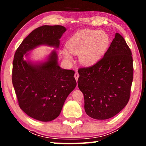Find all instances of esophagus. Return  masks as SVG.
I'll use <instances>...</instances> for the list:
<instances>
[{"instance_id":"obj_1","label":"esophagus","mask_w":146,"mask_h":146,"mask_svg":"<svg viewBox=\"0 0 146 146\" xmlns=\"http://www.w3.org/2000/svg\"><path fill=\"white\" fill-rule=\"evenodd\" d=\"M78 77H79V74H78V73L77 72H76L75 74H74V78H75V79H76V82L78 81Z\"/></svg>"}]
</instances>
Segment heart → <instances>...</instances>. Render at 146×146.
Returning a JSON list of instances; mask_svg holds the SVG:
<instances>
[{
	"instance_id": "1",
	"label": "heart",
	"mask_w": 146,
	"mask_h": 146,
	"mask_svg": "<svg viewBox=\"0 0 146 146\" xmlns=\"http://www.w3.org/2000/svg\"><path fill=\"white\" fill-rule=\"evenodd\" d=\"M109 43V36L105 32L86 30L72 36L66 43V47L70 53L78 54L82 64L92 66L100 60ZM62 55L68 62H72V57L66 51L63 50Z\"/></svg>"
}]
</instances>
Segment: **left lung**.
<instances>
[{"label":"left lung","mask_w":146,"mask_h":146,"mask_svg":"<svg viewBox=\"0 0 146 146\" xmlns=\"http://www.w3.org/2000/svg\"><path fill=\"white\" fill-rule=\"evenodd\" d=\"M78 73V86L84 94L85 111L92 118L109 119L127 105L133 81V59L119 33H115L100 60L81 68Z\"/></svg>","instance_id":"left-lung-1"}]
</instances>
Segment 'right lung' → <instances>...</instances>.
I'll return each instance as SVG.
<instances>
[{"label":"right lung","mask_w":146,"mask_h":146,"mask_svg":"<svg viewBox=\"0 0 146 146\" xmlns=\"http://www.w3.org/2000/svg\"><path fill=\"white\" fill-rule=\"evenodd\" d=\"M66 31L60 25L37 28L24 39L14 56L12 80L19 106L37 120L50 121L60 115L68 96L76 86L74 71L59 66L55 50L44 62H33L24 56L41 45L58 48Z\"/></svg>","instance_id":"add662e5"}]
</instances>
